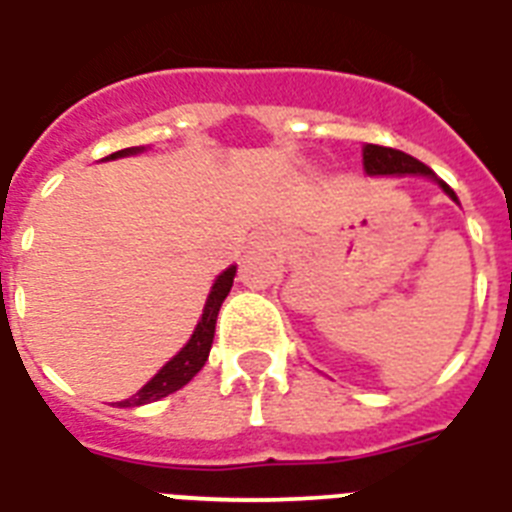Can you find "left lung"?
<instances>
[{"label":"left lung","mask_w":512,"mask_h":512,"mask_svg":"<svg viewBox=\"0 0 512 512\" xmlns=\"http://www.w3.org/2000/svg\"><path fill=\"white\" fill-rule=\"evenodd\" d=\"M363 162H365V170H368L371 176H407V173H421V176L436 178L434 173H431L429 165H423L421 160H415V157L405 155V152H400V149H392V147L365 144ZM436 181H439V178H436ZM439 186H442V189L447 191L452 199H458L455 197V191L444 184V181H439Z\"/></svg>","instance_id":"left-lung-1"}]
</instances>
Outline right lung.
Instances as JSON below:
<instances>
[{"mask_svg": "<svg viewBox=\"0 0 512 512\" xmlns=\"http://www.w3.org/2000/svg\"><path fill=\"white\" fill-rule=\"evenodd\" d=\"M136 149H123V152H115L110 157H123V155H134ZM236 276V265H231L228 270H223L218 276V281L213 284V292L207 297L205 313H202V321L197 323L194 334L186 342V347L178 352L170 363L162 365V371L157 373L149 384H144L139 392L131 397V400L120 402L123 407H136V405H147V402L162 400L168 394L178 392L181 386H186L191 378L197 376L205 365L207 355H210V347H213V336H215V321H218V310L223 305V299L231 292V284H234Z\"/></svg>", "mask_w": 512, "mask_h": 512, "instance_id": "add662e5", "label": "right lung"}]
</instances>
